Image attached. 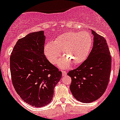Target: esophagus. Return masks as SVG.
I'll return each mask as SVG.
<instances>
[{
    "instance_id": "obj_1",
    "label": "esophagus",
    "mask_w": 120,
    "mask_h": 120,
    "mask_svg": "<svg viewBox=\"0 0 120 120\" xmlns=\"http://www.w3.org/2000/svg\"><path fill=\"white\" fill-rule=\"evenodd\" d=\"M62 73L63 76H65V75H67V72H66L65 71H62Z\"/></svg>"
}]
</instances>
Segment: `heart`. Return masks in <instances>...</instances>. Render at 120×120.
Returning a JSON list of instances; mask_svg holds the SVG:
<instances>
[{"label": "heart", "instance_id": "b5f03b06", "mask_svg": "<svg viewBox=\"0 0 120 120\" xmlns=\"http://www.w3.org/2000/svg\"><path fill=\"white\" fill-rule=\"evenodd\" d=\"M93 47V38L86 32H69L60 35L52 43H48L44 47V54L50 64L57 62L60 52L64 56L58 62V66L65 68L73 63L79 65L83 63Z\"/></svg>", "mask_w": 120, "mask_h": 120}]
</instances>
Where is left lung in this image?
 Listing matches in <instances>:
<instances>
[{"instance_id":"1","label":"left lung","mask_w":120,"mask_h":120,"mask_svg":"<svg viewBox=\"0 0 120 120\" xmlns=\"http://www.w3.org/2000/svg\"><path fill=\"white\" fill-rule=\"evenodd\" d=\"M93 45L87 59L67 73L71 77L70 89L76 100L91 103L105 93L110 79L112 57L103 37L91 30Z\"/></svg>"}]
</instances>
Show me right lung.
Masks as SVG:
<instances>
[{
  "instance_id": "1",
  "label": "right lung",
  "mask_w": 120,
  "mask_h": 120,
  "mask_svg": "<svg viewBox=\"0 0 120 120\" xmlns=\"http://www.w3.org/2000/svg\"><path fill=\"white\" fill-rule=\"evenodd\" d=\"M44 32H32L18 40L10 58L14 88L25 102L42 107L52 100L54 88L62 71L48 61L44 54Z\"/></svg>"
}]
</instances>
